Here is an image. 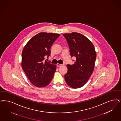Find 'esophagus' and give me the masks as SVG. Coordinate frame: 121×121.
<instances>
[{
    "instance_id": "34e87169",
    "label": "esophagus",
    "mask_w": 121,
    "mask_h": 121,
    "mask_svg": "<svg viewBox=\"0 0 121 121\" xmlns=\"http://www.w3.org/2000/svg\"><path fill=\"white\" fill-rule=\"evenodd\" d=\"M57 65L58 67H61V66H63L64 64H59V63H57Z\"/></svg>"
}]
</instances>
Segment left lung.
Here are the masks:
<instances>
[{
  "label": "left lung",
  "instance_id": "8db88e82",
  "mask_svg": "<svg viewBox=\"0 0 121 121\" xmlns=\"http://www.w3.org/2000/svg\"><path fill=\"white\" fill-rule=\"evenodd\" d=\"M63 36L68 43L71 57L76 58L74 64L67 65L68 71L64 75L65 81L71 88H80L87 83L94 70L96 57L94 47L92 42L81 34L65 33Z\"/></svg>",
  "mask_w": 121,
  "mask_h": 121
}]
</instances>
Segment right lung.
Returning <instances> with one entry per match:
<instances>
[{
	"label": "right lung",
	"instance_id": "add662e5",
	"mask_svg": "<svg viewBox=\"0 0 121 121\" xmlns=\"http://www.w3.org/2000/svg\"><path fill=\"white\" fill-rule=\"evenodd\" d=\"M59 34L38 33L26 44L22 53L21 66L28 79L38 88L50 83L56 71V65L44 61L50 55V48Z\"/></svg>",
	"mask_w": 121,
	"mask_h": 121
}]
</instances>
